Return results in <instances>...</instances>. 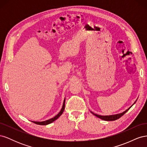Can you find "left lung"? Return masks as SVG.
<instances>
[{
  "instance_id": "1",
  "label": "left lung",
  "mask_w": 147,
  "mask_h": 147,
  "mask_svg": "<svg viewBox=\"0 0 147 147\" xmlns=\"http://www.w3.org/2000/svg\"><path fill=\"white\" fill-rule=\"evenodd\" d=\"M136 101H137V100H136V102H134V103L132 104V105H134V104L136 103ZM132 105H131L129 108H128L127 110H126L125 111H124V112H123L122 113H118V114H115V115H105V116H102V115H97V114H96V113H93V112H91V113L92 114L94 115H95L96 117L99 118L100 119H103V120H105V121H115V120L118 119H119V118H121V117L123 116V115L125 114V113L127 112V111L131 108V107H132Z\"/></svg>"
}]
</instances>
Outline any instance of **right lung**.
<instances>
[{
  "mask_svg": "<svg viewBox=\"0 0 147 147\" xmlns=\"http://www.w3.org/2000/svg\"><path fill=\"white\" fill-rule=\"evenodd\" d=\"M65 98L64 100L63 107H62V109H61V111L59 112V113H57V115H56L55 117H53L51 119H49L48 120H46V121H32V122L37 124H39V125H47V124H49L53 123V121H55L56 119H57L62 114H63V113L64 112V109H65Z\"/></svg>",
  "mask_w": 147,
  "mask_h": 147,
  "instance_id": "1",
  "label": "right lung"
}]
</instances>
